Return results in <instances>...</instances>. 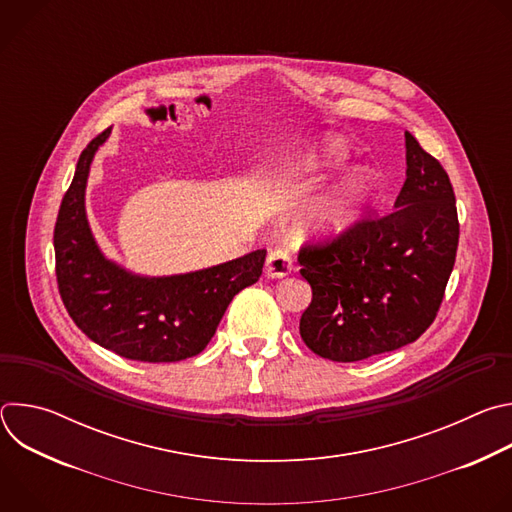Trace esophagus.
<instances>
[{"instance_id":"obj_1","label":"esophagus","mask_w":512,"mask_h":512,"mask_svg":"<svg viewBox=\"0 0 512 512\" xmlns=\"http://www.w3.org/2000/svg\"><path fill=\"white\" fill-rule=\"evenodd\" d=\"M265 273L271 279H279V277L289 275L291 273V257H289V253L283 251V249L269 251L267 261H265Z\"/></svg>"}]
</instances>
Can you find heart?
<instances>
[{
	"instance_id": "1",
	"label": "heart",
	"mask_w": 512,
	"mask_h": 512,
	"mask_svg": "<svg viewBox=\"0 0 512 512\" xmlns=\"http://www.w3.org/2000/svg\"><path fill=\"white\" fill-rule=\"evenodd\" d=\"M348 166V154L336 141H322L302 156L296 168L298 178L316 180L336 174ZM379 194L377 178L364 168L352 170L332 182L308 208L302 218V233L318 241H336L352 233Z\"/></svg>"
}]
</instances>
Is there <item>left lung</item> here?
<instances>
[{
  "instance_id": "8db88e82",
  "label": "left lung",
  "mask_w": 512,
  "mask_h": 512,
  "mask_svg": "<svg viewBox=\"0 0 512 512\" xmlns=\"http://www.w3.org/2000/svg\"><path fill=\"white\" fill-rule=\"evenodd\" d=\"M405 150L407 178L393 212L300 253L312 287L300 334L322 358L356 362L411 344L444 300L460 237L454 188L411 133Z\"/></svg>"
}]
</instances>
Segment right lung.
<instances>
[{
    "label": "right lung",
    "mask_w": 512,
    "mask_h": 512,
    "mask_svg": "<svg viewBox=\"0 0 512 512\" xmlns=\"http://www.w3.org/2000/svg\"><path fill=\"white\" fill-rule=\"evenodd\" d=\"M111 127L79 158L56 227V279L75 324L99 346L139 362H178L200 354L231 300L261 277L265 249L212 267L141 275L109 259L87 218L91 164Z\"/></svg>",
    "instance_id": "add662e5"
}]
</instances>
